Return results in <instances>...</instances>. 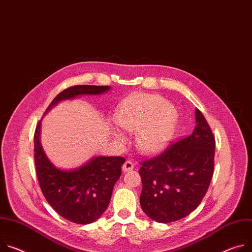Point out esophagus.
<instances>
[{
    "label": "esophagus",
    "mask_w": 252,
    "mask_h": 252,
    "mask_svg": "<svg viewBox=\"0 0 252 252\" xmlns=\"http://www.w3.org/2000/svg\"><path fill=\"white\" fill-rule=\"evenodd\" d=\"M133 167H134V165H133V163H132V162H130V161H126V162L123 165V171H124V172L131 171V170L133 169Z\"/></svg>",
    "instance_id": "34e87169"
}]
</instances>
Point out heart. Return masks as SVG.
<instances>
[{
    "label": "heart",
    "mask_w": 252,
    "mask_h": 252,
    "mask_svg": "<svg viewBox=\"0 0 252 252\" xmlns=\"http://www.w3.org/2000/svg\"><path fill=\"white\" fill-rule=\"evenodd\" d=\"M178 117L176 107L162 96L136 94L120 104L114 113V123L126 132H135V146L142 153L155 154L170 141ZM113 136L118 143L126 142L119 131H114Z\"/></svg>",
    "instance_id": "b5f03b06"
}]
</instances>
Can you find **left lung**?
<instances>
[{"instance_id":"obj_1","label":"left lung","mask_w":252,"mask_h":252,"mask_svg":"<svg viewBox=\"0 0 252 252\" xmlns=\"http://www.w3.org/2000/svg\"><path fill=\"white\" fill-rule=\"evenodd\" d=\"M193 132L162 154L142 162L143 211L158 223L182 219L193 212L207 192L214 170L215 139L196 108Z\"/></svg>"}]
</instances>
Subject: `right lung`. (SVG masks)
Wrapping results in <instances>:
<instances>
[{"instance_id":"obj_1","label":"right lung","mask_w":252,"mask_h":252,"mask_svg":"<svg viewBox=\"0 0 252 252\" xmlns=\"http://www.w3.org/2000/svg\"><path fill=\"white\" fill-rule=\"evenodd\" d=\"M110 86L75 85L60 93L45 111L46 114L60 101L79 95H98ZM41 121L34 134V159L41 191L63 218L76 224H89L97 220L108 207L112 189L122 175L123 157H94L81 167L61 170L45 155L40 143Z\"/></svg>"}]
</instances>
